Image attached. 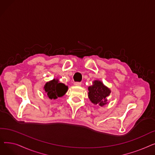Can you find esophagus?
Listing matches in <instances>:
<instances>
[{"mask_svg":"<svg viewBox=\"0 0 155 155\" xmlns=\"http://www.w3.org/2000/svg\"><path fill=\"white\" fill-rule=\"evenodd\" d=\"M74 85H76V86H80L81 85H82V83H81V82H75Z\"/></svg>","mask_w":155,"mask_h":155,"instance_id":"esophagus-1","label":"esophagus"}]
</instances>
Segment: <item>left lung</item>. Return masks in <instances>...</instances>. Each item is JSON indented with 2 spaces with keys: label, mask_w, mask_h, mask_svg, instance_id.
Wrapping results in <instances>:
<instances>
[{
  "label": "left lung",
  "mask_w": 155,
  "mask_h": 155,
  "mask_svg": "<svg viewBox=\"0 0 155 155\" xmlns=\"http://www.w3.org/2000/svg\"><path fill=\"white\" fill-rule=\"evenodd\" d=\"M94 85L88 87V98L94 104L104 106L107 102V97L110 93L109 89L99 80L94 82Z\"/></svg>",
  "instance_id": "8db88e82"
}]
</instances>
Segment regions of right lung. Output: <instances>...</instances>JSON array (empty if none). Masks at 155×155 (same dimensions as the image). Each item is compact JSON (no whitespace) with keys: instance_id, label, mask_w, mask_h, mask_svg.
<instances>
[{"instance_id":"right-lung-1","label":"right lung","mask_w":155,"mask_h":155,"mask_svg":"<svg viewBox=\"0 0 155 155\" xmlns=\"http://www.w3.org/2000/svg\"><path fill=\"white\" fill-rule=\"evenodd\" d=\"M45 91L50 99H56L62 97L68 90V87L64 84L59 83L58 80L53 79L47 82L45 87Z\"/></svg>"}]
</instances>
